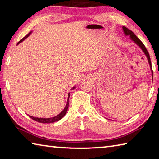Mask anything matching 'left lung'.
Instances as JSON below:
<instances>
[{
  "label": "left lung",
  "instance_id": "8db88e82",
  "mask_svg": "<svg viewBox=\"0 0 159 159\" xmlns=\"http://www.w3.org/2000/svg\"><path fill=\"white\" fill-rule=\"evenodd\" d=\"M123 32H124V34L125 35V36H130V39L134 43L138 45V46L141 48L142 50L144 52V55H146V57H147L148 61H149V66H150V69H151V71H152V79H153V71H152V63H151L150 56H149V52H148V51L147 50V48H145L144 45L142 43V42L140 41V40H139L138 38L135 35H134L133 32L130 31V29H128V28L125 27V26H123Z\"/></svg>",
  "mask_w": 159,
  "mask_h": 159
}]
</instances>
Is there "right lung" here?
Here are the masks:
<instances>
[{
  "label": "right lung",
  "mask_w": 159,
  "mask_h": 159,
  "mask_svg": "<svg viewBox=\"0 0 159 159\" xmlns=\"http://www.w3.org/2000/svg\"><path fill=\"white\" fill-rule=\"evenodd\" d=\"M32 31H30L29 33L26 35V36H25L22 39L20 40V41L17 43V45L20 44V43L22 42L23 41H25V40L27 38L29 35L31 34ZM75 88V87H73L71 88V90H74ZM69 95H68V99H67V102H66V104L65 107H64V109L62 111H61L60 114H59L58 115L52 117V118H38V117H34V116H29V117L31 118L32 119L36 120V121H38L39 123H54V122H57L58 120H60V119H61L65 114H66V111L67 110H68V107H69Z\"/></svg>",
  "instance_id": "1"
}]
</instances>
